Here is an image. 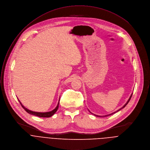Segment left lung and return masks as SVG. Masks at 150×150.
<instances>
[{
    "mask_svg": "<svg viewBox=\"0 0 150 150\" xmlns=\"http://www.w3.org/2000/svg\"><path fill=\"white\" fill-rule=\"evenodd\" d=\"M132 94H133V93L131 94V95L130 96V97H129V99H128V100H127V101L126 102V103L121 108H120V109H119L117 111H115V112H112V113H111V114H107V115H96V114H93V113H92L89 110V111L92 114H93L94 115H95V116H96V117H106V116H108V115H111V114H114V113H115L116 112H118L119 111H120V110H121L122 108H125V107H126V105L128 104V103L129 102V101H130V98H131V97H132Z\"/></svg>",
    "mask_w": 150,
    "mask_h": 150,
    "instance_id": "1",
    "label": "left lung"
}]
</instances>
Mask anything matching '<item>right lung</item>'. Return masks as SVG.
<instances>
[{
  "instance_id": "right-lung-1",
  "label": "right lung",
  "mask_w": 150,
  "mask_h": 150,
  "mask_svg": "<svg viewBox=\"0 0 150 150\" xmlns=\"http://www.w3.org/2000/svg\"><path fill=\"white\" fill-rule=\"evenodd\" d=\"M60 98V97H59ZM18 101L20 103V104L21 105V106L23 107V108L28 112L30 114H31V115H36V116H38V117H51V116H52L58 110V107H59V102L57 105V107H55V108H54L53 110L51 111H48V112H36V111H31L28 109H27V108H25L23 104L20 101V100L18 99Z\"/></svg>"
}]
</instances>
